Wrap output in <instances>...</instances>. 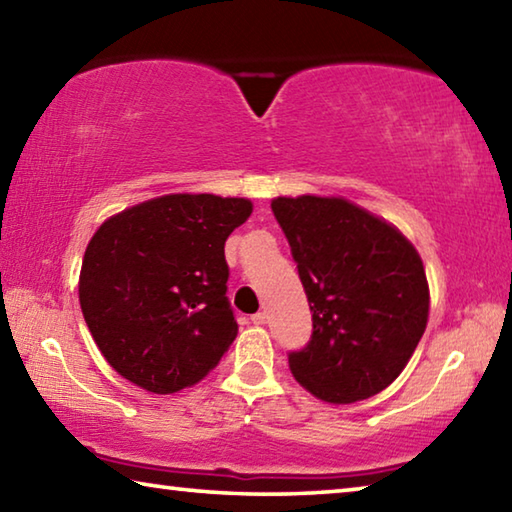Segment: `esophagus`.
Segmentation results:
<instances>
[{
  "label": "esophagus",
  "instance_id": "esophagus-1",
  "mask_svg": "<svg viewBox=\"0 0 512 512\" xmlns=\"http://www.w3.org/2000/svg\"><path fill=\"white\" fill-rule=\"evenodd\" d=\"M266 318H268V316L264 314V311H257V314L250 316V320H253V325H264Z\"/></svg>",
  "mask_w": 512,
  "mask_h": 512
}]
</instances>
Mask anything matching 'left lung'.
<instances>
[{
    "label": "left lung",
    "instance_id": "left-lung-1",
    "mask_svg": "<svg viewBox=\"0 0 512 512\" xmlns=\"http://www.w3.org/2000/svg\"><path fill=\"white\" fill-rule=\"evenodd\" d=\"M305 287L314 332L289 368L318 400L350 404L384 391L409 363L429 318L418 250L345 198L271 203Z\"/></svg>",
    "mask_w": 512,
    "mask_h": 512
}]
</instances>
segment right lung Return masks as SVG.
<instances>
[{"label": "right lung", "instance_id": "1", "mask_svg": "<svg viewBox=\"0 0 512 512\" xmlns=\"http://www.w3.org/2000/svg\"><path fill=\"white\" fill-rule=\"evenodd\" d=\"M250 212L248 198L169 194L94 232L79 300L94 343L121 377L169 395L221 361L237 336L223 248Z\"/></svg>", "mask_w": 512, "mask_h": 512}]
</instances>
